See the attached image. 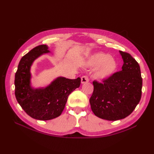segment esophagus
Wrapping results in <instances>:
<instances>
[{
	"mask_svg": "<svg viewBox=\"0 0 154 154\" xmlns=\"http://www.w3.org/2000/svg\"><path fill=\"white\" fill-rule=\"evenodd\" d=\"M88 81H89V80H88V78L87 76H83L81 78V83H82V84L88 82Z\"/></svg>",
	"mask_w": 154,
	"mask_h": 154,
	"instance_id": "34e87169",
	"label": "esophagus"
}]
</instances>
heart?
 Masks as SVG:
<instances>
[{"instance_id":"obj_1","label":"heart","mask_w":154,"mask_h":154,"mask_svg":"<svg viewBox=\"0 0 154 154\" xmlns=\"http://www.w3.org/2000/svg\"><path fill=\"white\" fill-rule=\"evenodd\" d=\"M85 64L88 67L96 68L93 76L99 81H105L109 79L117 69L116 60L110 57L109 54L103 53L92 55Z\"/></svg>"}]
</instances>
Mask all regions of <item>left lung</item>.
<instances>
[{"instance_id":"obj_1","label":"left lung","mask_w":154,"mask_h":154,"mask_svg":"<svg viewBox=\"0 0 154 154\" xmlns=\"http://www.w3.org/2000/svg\"><path fill=\"white\" fill-rule=\"evenodd\" d=\"M123 60L122 70L103 83L93 82L90 98L93 113L109 121L125 118L136 108L141 97L143 81L138 63L130 54L119 51Z\"/></svg>"}]
</instances>
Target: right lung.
Instances as JSON below:
<instances>
[{
  "label": "right lung",
  "instance_id": "add662e5",
  "mask_svg": "<svg viewBox=\"0 0 154 154\" xmlns=\"http://www.w3.org/2000/svg\"><path fill=\"white\" fill-rule=\"evenodd\" d=\"M49 47L40 45L23 57L15 73V96L18 103L31 118L50 120L61 115L69 95L80 85L81 79L58 77L45 87L31 86V67L41 55L49 53Z\"/></svg>",
  "mask_w": 154,
  "mask_h": 154
}]
</instances>
